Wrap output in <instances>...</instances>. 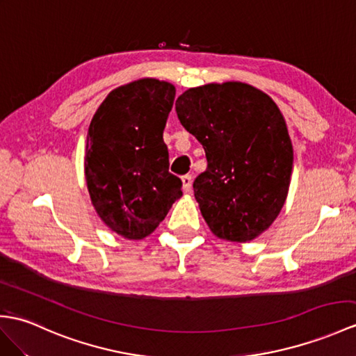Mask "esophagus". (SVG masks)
Here are the masks:
<instances>
[{
    "label": "esophagus",
    "instance_id": "34e87169",
    "mask_svg": "<svg viewBox=\"0 0 356 356\" xmlns=\"http://www.w3.org/2000/svg\"><path fill=\"white\" fill-rule=\"evenodd\" d=\"M181 188H184L185 193H189L193 188V176L191 175H185L181 177Z\"/></svg>",
    "mask_w": 356,
    "mask_h": 356
}]
</instances>
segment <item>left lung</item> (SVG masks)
<instances>
[{
  "instance_id": "1",
  "label": "left lung",
  "mask_w": 356,
  "mask_h": 356,
  "mask_svg": "<svg viewBox=\"0 0 356 356\" xmlns=\"http://www.w3.org/2000/svg\"><path fill=\"white\" fill-rule=\"evenodd\" d=\"M176 112L208 159L193 186L209 229L234 243L261 235L282 209L293 170V144L276 103L227 81L185 90Z\"/></svg>"
}]
</instances>
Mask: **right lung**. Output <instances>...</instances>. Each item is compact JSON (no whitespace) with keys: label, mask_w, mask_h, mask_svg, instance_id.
<instances>
[{"label":"right lung","mask_w":356,"mask_h":356,"mask_svg":"<svg viewBox=\"0 0 356 356\" xmlns=\"http://www.w3.org/2000/svg\"><path fill=\"white\" fill-rule=\"evenodd\" d=\"M175 95L167 81L138 80L113 89L89 124L88 191L100 218L124 238L150 235L181 197L163 143Z\"/></svg>","instance_id":"1"}]
</instances>
